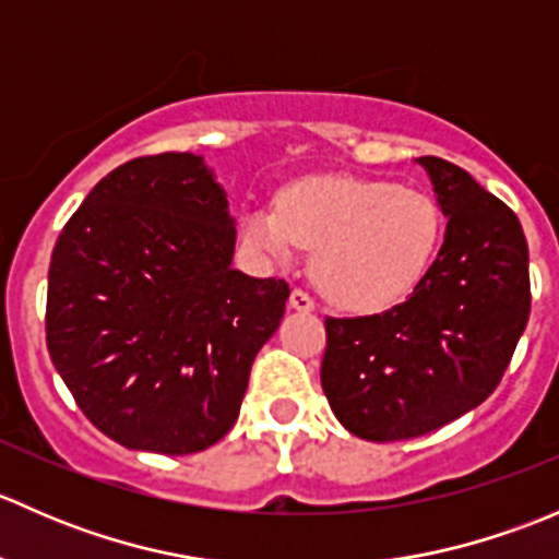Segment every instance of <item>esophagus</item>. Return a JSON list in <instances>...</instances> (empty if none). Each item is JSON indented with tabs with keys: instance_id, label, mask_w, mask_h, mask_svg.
Listing matches in <instances>:
<instances>
[{
	"instance_id": "esophagus-1",
	"label": "esophagus",
	"mask_w": 559,
	"mask_h": 559,
	"mask_svg": "<svg viewBox=\"0 0 559 559\" xmlns=\"http://www.w3.org/2000/svg\"><path fill=\"white\" fill-rule=\"evenodd\" d=\"M289 308H292V311L311 313L313 308H316V302H313V297L308 295V292H302V289H292V295H289Z\"/></svg>"
}]
</instances>
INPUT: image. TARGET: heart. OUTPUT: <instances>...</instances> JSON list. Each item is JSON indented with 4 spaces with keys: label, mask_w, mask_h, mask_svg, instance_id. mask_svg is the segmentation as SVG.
I'll use <instances>...</instances> for the list:
<instances>
[{
    "label": "heart",
    "mask_w": 559,
    "mask_h": 559,
    "mask_svg": "<svg viewBox=\"0 0 559 559\" xmlns=\"http://www.w3.org/2000/svg\"><path fill=\"white\" fill-rule=\"evenodd\" d=\"M441 211L425 191L357 175H311L278 191L275 207H248L253 251L289 262L313 248L319 289L348 311H381L421 281L441 243Z\"/></svg>",
    "instance_id": "b5f03b06"
}]
</instances>
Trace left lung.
<instances>
[{
  "instance_id": "obj_1",
  "label": "left lung",
  "mask_w": 559,
  "mask_h": 559,
  "mask_svg": "<svg viewBox=\"0 0 559 559\" xmlns=\"http://www.w3.org/2000/svg\"><path fill=\"white\" fill-rule=\"evenodd\" d=\"M416 162L449 218L436 262L400 306L324 321L321 389L337 421L376 443L427 436L481 405L530 316L516 213L452 162Z\"/></svg>"
}]
</instances>
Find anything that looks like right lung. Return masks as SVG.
<instances>
[{"label": "right lung", "mask_w": 559, "mask_h": 559, "mask_svg": "<svg viewBox=\"0 0 559 559\" xmlns=\"http://www.w3.org/2000/svg\"><path fill=\"white\" fill-rule=\"evenodd\" d=\"M235 218L202 156H140L72 213L48 270L53 368L127 449L194 454L233 430L289 286L233 267Z\"/></svg>", "instance_id": "obj_1"}]
</instances>
